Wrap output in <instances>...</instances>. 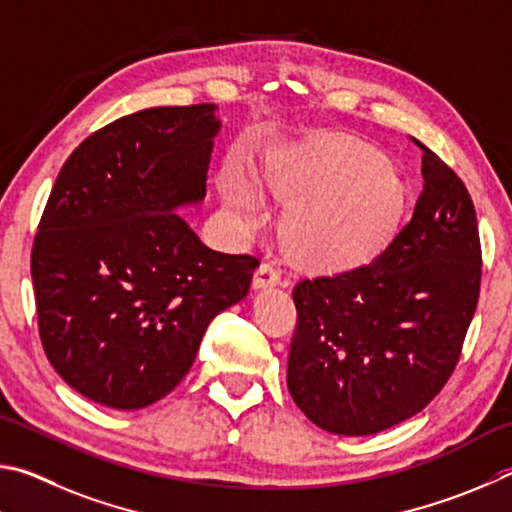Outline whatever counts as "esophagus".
<instances>
[{"mask_svg": "<svg viewBox=\"0 0 512 512\" xmlns=\"http://www.w3.org/2000/svg\"><path fill=\"white\" fill-rule=\"evenodd\" d=\"M279 283H281V270L270 263H263L254 274V290L276 288Z\"/></svg>", "mask_w": 512, "mask_h": 512, "instance_id": "esophagus-1", "label": "esophagus"}]
</instances>
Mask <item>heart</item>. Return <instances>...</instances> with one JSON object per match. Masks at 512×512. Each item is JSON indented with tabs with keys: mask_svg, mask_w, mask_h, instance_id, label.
Wrapping results in <instances>:
<instances>
[{
	"mask_svg": "<svg viewBox=\"0 0 512 512\" xmlns=\"http://www.w3.org/2000/svg\"><path fill=\"white\" fill-rule=\"evenodd\" d=\"M270 193L299 204L285 224V240L303 261L351 263L378 245L402 204V182L378 152L355 139H337L267 173ZM233 218L256 224L263 200L249 177L231 168L220 184Z\"/></svg>",
	"mask_w": 512,
	"mask_h": 512,
	"instance_id": "obj_1",
	"label": "heart"
}]
</instances>
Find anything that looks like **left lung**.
I'll return each mask as SVG.
<instances>
[{
    "mask_svg": "<svg viewBox=\"0 0 512 512\" xmlns=\"http://www.w3.org/2000/svg\"><path fill=\"white\" fill-rule=\"evenodd\" d=\"M416 141V139H414ZM414 213L371 261L303 279L288 389L330 434L366 436L432 402L459 362L481 285L472 197L423 143Z\"/></svg>",
    "mask_w": 512,
    "mask_h": 512,
    "instance_id": "1",
    "label": "left lung"
}]
</instances>
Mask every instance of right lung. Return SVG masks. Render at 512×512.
<instances>
[{"mask_svg": "<svg viewBox=\"0 0 512 512\" xmlns=\"http://www.w3.org/2000/svg\"><path fill=\"white\" fill-rule=\"evenodd\" d=\"M213 103L105 125L60 168L31 251L42 348L112 409H143L191 369L215 315L247 297L258 258L204 245L179 206L206 195Z\"/></svg>", "mask_w": 512, "mask_h": 512, "instance_id": "add662e5", "label": "right lung"}]
</instances>
